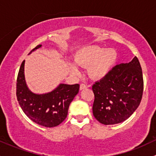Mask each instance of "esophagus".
<instances>
[{"mask_svg": "<svg viewBox=\"0 0 156 156\" xmlns=\"http://www.w3.org/2000/svg\"><path fill=\"white\" fill-rule=\"evenodd\" d=\"M87 88V85L85 83H81L80 84V90H83V89H86Z\"/></svg>", "mask_w": 156, "mask_h": 156, "instance_id": "esophagus-1", "label": "esophagus"}]
</instances>
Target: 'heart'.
Wrapping results in <instances>:
<instances>
[{"instance_id": "1", "label": "heart", "mask_w": 156, "mask_h": 156, "mask_svg": "<svg viewBox=\"0 0 156 156\" xmlns=\"http://www.w3.org/2000/svg\"><path fill=\"white\" fill-rule=\"evenodd\" d=\"M117 59V52L114 48L105 49L93 45L80 49L75 56V62L81 67H87V74L93 79L105 76ZM72 73H78V68L73 63L69 64Z\"/></svg>"}]
</instances>
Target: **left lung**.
Returning a JSON list of instances; mask_svg holds the SVG:
<instances>
[{
  "label": "left lung",
  "instance_id": "8db88e82",
  "mask_svg": "<svg viewBox=\"0 0 156 156\" xmlns=\"http://www.w3.org/2000/svg\"><path fill=\"white\" fill-rule=\"evenodd\" d=\"M93 114L100 123L114 125L127 119L140 105L144 91L141 66L137 57L114 66L92 87Z\"/></svg>",
  "mask_w": 156,
  "mask_h": 156
}]
</instances>
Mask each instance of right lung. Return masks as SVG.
Here are the masks:
<instances>
[{
	"instance_id": "1",
	"label": "right lung",
	"mask_w": 156,
	"mask_h": 156,
	"mask_svg": "<svg viewBox=\"0 0 156 156\" xmlns=\"http://www.w3.org/2000/svg\"><path fill=\"white\" fill-rule=\"evenodd\" d=\"M41 46L37 45L30 53ZM24 62L21 65L16 81V96L19 105L27 117L37 124L48 128L60 125L67 117L70 103L79 90V84L60 83L50 93L36 94L26 84Z\"/></svg>"
}]
</instances>
